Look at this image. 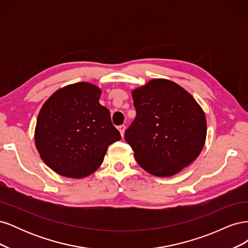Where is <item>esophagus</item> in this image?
<instances>
[{
    "label": "esophagus",
    "mask_w": 248,
    "mask_h": 248,
    "mask_svg": "<svg viewBox=\"0 0 248 248\" xmlns=\"http://www.w3.org/2000/svg\"><path fill=\"white\" fill-rule=\"evenodd\" d=\"M118 129H119L120 133H121V137L123 138V137H124V132H125V126H124V125L119 126V127H118Z\"/></svg>",
    "instance_id": "esophagus-1"
}]
</instances>
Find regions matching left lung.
Wrapping results in <instances>:
<instances>
[{
	"label": "left lung",
	"mask_w": 248,
	"mask_h": 248,
	"mask_svg": "<svg viewBox=\"0 0 248 248\" xmlns=\"http://www.w3.org/2000/svg\"><path fill=\"white\" fill-rule=\"evenodd\" d=\"M137 117L125 132L141 169L170 177L196 160L207 136L205 112L176 82L154 78L132 90Z\"/></svg>",
	"instance_id": "8db88e82"
}]
</instances>
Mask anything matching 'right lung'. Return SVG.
I'll return each instance as SVG.
<instances>
[{
	"label": "right lung",
	"instance_id": "1",
	"mask_svg": "<svg viewBox=\"0 0 248 248\" xmlns=\"http://www.w3.org/2000/svg\"><path fill=\"white\" fill-rule=\"evenodd\" d=\"M101 89L81 81L65 86L43 103L35 127L41 159L57 174L88 177L103 162L108 148L121 140L101 106Z\"/></svg>",
	"mask_w": 248,
	"mask_h": 248
}]
</instances>
